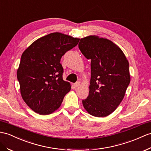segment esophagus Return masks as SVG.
Masks as SVG:
<instances>
[{
  "label": "esophagus",
  "instance_id": "1",
  "mask_svg": "<svg viewBox=\"0 0 151 151\" xmlns=\"http://www.w3.org/2000/svg\"><path fill=\"white\" fill-rule=\"evenodd\" d=\"M80 85V82L79 81H77L76 83H75L74 84H73V86H74L75 87H78Z\"/></svg>",
  "mask_w": 151,
  "mask_h": 151
}]
</instances>
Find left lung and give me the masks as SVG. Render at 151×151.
Returning <instances> with one entry per match:
<instances>
[{
    "instance_id": "1",
    "label": "left lung",
    "mask_w": 151,
    "mask_h": 151,
    "mask_svg": "<svg viewBox=\"0 0 151 151\" xmlns=\"http://www.w3.org/2000/svg\"><path fill=\"white\" fill-rule=\"evenodd\" d=\"M79 49L91 60L90 91L82 101L84 108L94 116H108L122 102L129 84V62L116 44L97 36L81 39Z\"/></svg>"
}]
</instances>
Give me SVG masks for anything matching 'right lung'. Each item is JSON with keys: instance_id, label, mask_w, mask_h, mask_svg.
<instances>
[{"instance_id": "1", "label": "right lung", "mask_w": 151, "mask_h": 151, "mask_svg": "<svg viewBox=\"0 0 151 151\" xmlns=\"http://www.w3.org/2000/svg\"><path fill=\"white\" fill-rule=\"evenodd\" d=\"M79 41L62 33H50L36 40L22 55L17 79L23 100L35 112L49 115L60 107L71 89L63 79L61 58Z\"/></svg>"}]
</instances>
